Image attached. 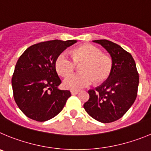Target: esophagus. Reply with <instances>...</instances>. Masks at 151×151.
Listing matches in <instances>:
<instances>
[{"mask_svg":"<svg viewBox=\"0 0 151 151\" xmlns=\"http://www.w3.org/2000/svg\"><path fill=\"white\" fill-rule=\"evenodd\" d=\"M70 93L72 95H77L80 93V91H74V90H71L70 91Z\"/></svg>","mask_w":151,"mask_h":151,"instance_id":"esophagus-1","label":"esophagus"}]
</instances>
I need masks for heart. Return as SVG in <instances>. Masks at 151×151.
<instances>
[{
    "label": "heart",
    "mask_w": 151,
    "mask_h": 151,
    "mask_svg": "<svg viewBox=\"0 0 151 151\" xmlns=\"http://www.w3.org/2000/svg\"><path fill=\"white\" fill-rule=\"evenodd\" d=\"M70 55L62 52L57 56L55 67L62 77H67L81 63V72L71 75L64 80V86L68 89L80 90L90 85L93 81L100 83L109 77L112 69V60L101 50L90 44L74 49Z\"/></svg>",
    "instance_id": "1"
}]
</instances>
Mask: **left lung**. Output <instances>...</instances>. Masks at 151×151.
<instances>
[{
  "label": "left lung",
  "instance_id": "left-lung-1",
  "mask_svg": "<svg viewBox=\"0 0 151 151\" xmlns=\"http://www.w3.org/2000/svg\"><path fill=\"white\" fill-rule=\"evenodd\" d=\"M107 50L112 59V69L101 85L88 91L83 104L89 116L104 123L114 122L127 112L138 93L139 76L131 54L108 40H93Z\"/></svg>",
  "mask_w": 151,
  "mask_h": 151
}]
</instances>
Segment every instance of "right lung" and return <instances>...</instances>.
<instances>
[{"label": "right lung", "instance_id": "obj_1", "mask_svg": "<svg viewBox=\"0 0 151 151\" xmlns=\"http://www.w3.org/2000/svg\"><path fill=\"white\" fill-rule=\"evenodd\" d=\"M77 40L40 42L28 47L16 62L12 77L13 97L26 116L47 121L63 109L69 90H61L62 83L55 67L57 56Z\"/></svg>", "mask_w": 151, "mask_h": 151}]
</instances>
